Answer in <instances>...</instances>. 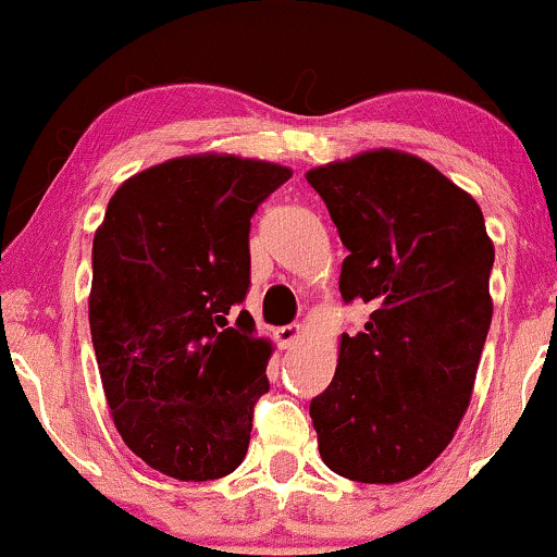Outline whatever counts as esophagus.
<instances>
[{
	"mask_svg": "<svg viewBox=\"0 0 557 557\" xmlns=\"http://www.w3.org/2000/svg\"><path fill=\"white\" fill-rule=\"evenodd\" d=\"M300 335H304V327H300V324H285V327L274 330V337H277V343L283 345V348L296 345L300 341Z\"/></svg>",
	"mask_w": 557,
	"mask_h": 557,
	"instance_id": "obj_1",
	"label": "esophagus"
}]
</instances>
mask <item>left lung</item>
Segmentation results:
<instances>
[{"label":"left lung","instance_id":"8db88e82","mask_svg":"<svg viewBox=\"0 0 557 557\" xmlns=\"http://www.w3.org/2000/svg\"><path fill=\"white\" fill-rule=\"evenodd\" d=\"M306 181L348 248L343 300L372 306L309 406L319 453L354 482H406L445 450L469 408L495 248L474 198L419 157L367 151Z\"/></svg>","mask_w":557,"mask_h":557}]
</instances>
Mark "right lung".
I'll return each instance as SVG.
<instances>
[{"label":"right lung","instance_id":"1","mask_svg":"<svg viewBox=\"0 0 557 557\" xmlns=\"http://www.w3.org/2000/svg\"><path fill=\"white\" fill-rule=\"evenodd\" d=\"M290 177L240 157H181L114 190L94 235L88 322L125 445L181 482L246 458L272 345L235 306L251 287V216Z\"/></svg>","mask_w":557,"mask_h":557}]
</instances>
